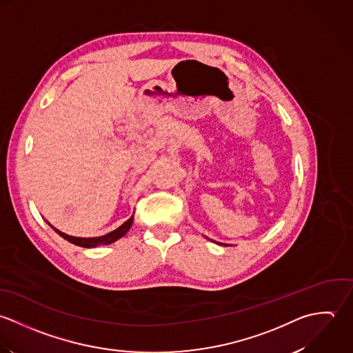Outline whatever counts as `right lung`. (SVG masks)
<instances>
[{"mask_svg":"<svg viewBox=\"0 0 353 353\" xmlns=\"http://www.w3.org/2000/svg\"><path fill=\"white\" fill-rule=\"evenodd\" d=\"M132 222H134V215H132L128 221H125L121 226H119L116 230H113V232H110V233H108V234H105V236L88 237V239H85V237H73V236H68V234L60 232L59 229H54L53 226H52V228H53L61 237H64L65 240H68L70 243L74 244V245L84 247V248H94V247H97V245H108V244L114 243L116 240L121 239V237L130 230V228L132 226ZM48 223H49V222H48Z\"/></svg>","mask_w":353,"mask_h":353,"instance_id":"obj_1","label":"right lung"}]
</instances>
